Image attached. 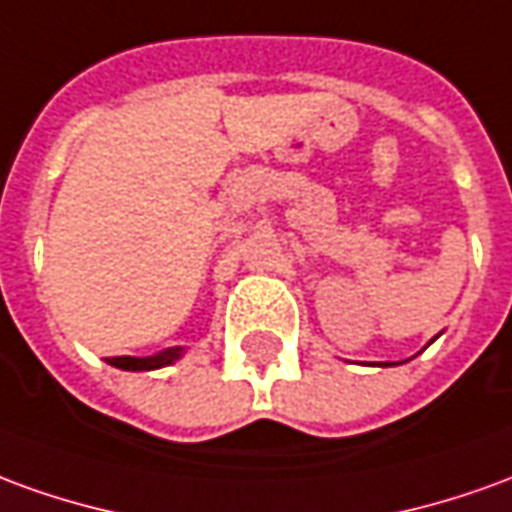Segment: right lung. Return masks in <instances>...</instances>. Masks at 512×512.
<instances>
[{
    "label": "right lung",
    "instance_id": "obj_1",
    "mask_svg": "<svg viewBox=\"0 0 512 512\" xmlns=\"http://www.w3.org/2000/svg\"><path fill=\"white\" fill-rule=\"evenodd\" d=\"M180 357V349H163V352H155V355H146V357H130V355H121V357H107V363L116 368H124V371H152V368H163L174 363Z\"/></svg>",
    "mask_w": 512,
    "mask_h": 512
}]
</instances>
